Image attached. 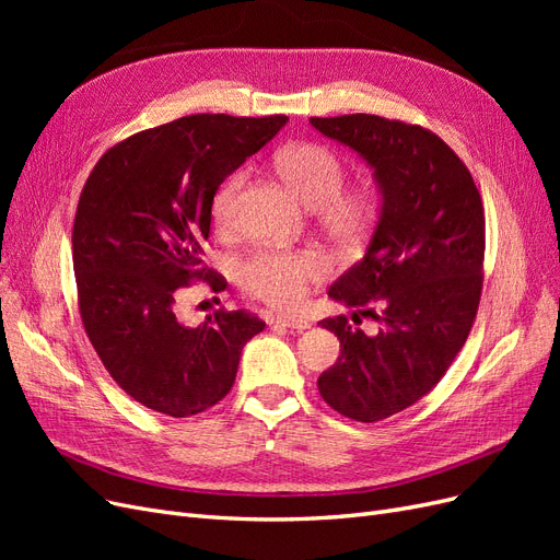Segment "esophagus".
Segmentation results:
<instances>
[{
  "instance_id": "obj_1",
  "label": "esophagus",
  "mask_w": 560,
  "mask_h": 560,
  "mask_svg": "<svg viewBox=\"0 0 560 560\" xmlns=\"http://www.w3.org/2000/svg\"><path fill=\"white\" fill-rule=\"evenodd\" d=\"M270 322H273V325H280V327H287V329H296V331H303V329L311 327L308 319L294 317V315H282V313L270 317Z\"/></svg>"
}]
</instances>
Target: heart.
I'll use <instances>...</instances> for the list:
<instances>
[{"label":"heart","instance_id":"b5f03b06","mask_svg":"<svg viewBox=\"0 0 560 560\" xmlns=\"http://www.w3.org/2000/svg\"><path fill=\"white\" fill-rule=\"evenodd\" d=\"M276 171L284 184L315 208L319 229L343 252H358L374 233L383 196L374 184L346 186L348 165L341 154L319 142H292L282 147ZM245 173L235 171L219 182L210 200V217L217 229H231ZM329 276V261L315 249L259 247L235 264V280L243 290L280 308L299 306L308 287Z\"/></svg>","mask_w":560,"mask_h":560}]
</instances>
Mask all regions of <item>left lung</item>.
I'll return each instance as SVG.
<instances>
[{
	"instance_id": "left-lung-1",
	"label": "left lung",
	"mask_w": 560,
	"mask_h": 560,
	"mask_svg": "<svg viewBox=\"0 0 560 560\" xmlns=\"http://www.w3.org/2000/svg\"><path fill=\"white\" fill-rule=\"evenodd\" d=\"M311 124L366 159L383 194L364 259L329 287L358 311L355 324L371 316L380 331L364 335L348 315L319 319L341 354L317 378L334 411L376 422L425 397L467 341L483 290V202L467 165L428 128L374 114Z\"/></svg>"
}]
</instances>
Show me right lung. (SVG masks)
Masks as SVG:
<instances>
[{
    "label": "right lung",
    "instance_id": "right-lung-1",
    "mask_svg": "<svg viewBox=\"0 0 560 560\" xmlns=\"http://www.w3.org/2000/svg\"><path fill=\"white\" fill-rule=\"evenodd\" d=\"M284 124V114L182 116L107 149L83 184L72 231L79 315L109 376L151 411L186 418L222 401L243 346L266 327L226 308L184 327L175 301L194 282L226 290L200 259L212 194Z\"/></svg>",
    "mask_w": 560,
    "mask_h": 560
}]
</instances>
